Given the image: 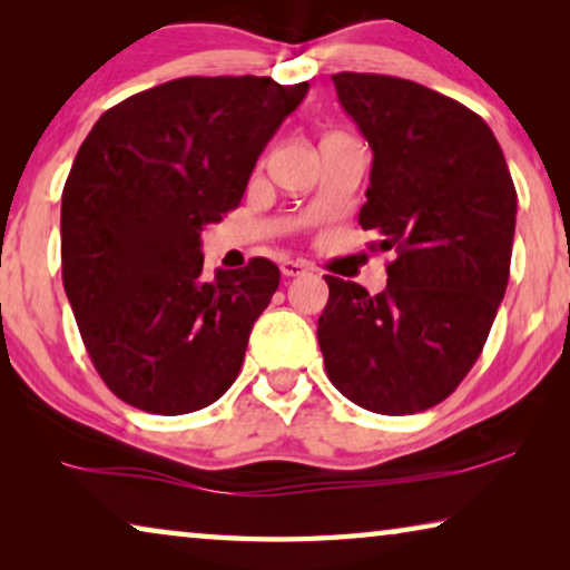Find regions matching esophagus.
I'll list each match as a JSON object with an SVG mask.
<instances>
[{"mask_svg":"<svg viewBox=\"0 0 570 570\" xmlns=\"http://www.w3.org/2000/svg\"><path fill=\"white\" fill-rule=\"evenodd\" d=\"M308 272V266L304 262H282V274L286 278L292 276H304Z\"/></svg>","mask_w":570,"mask_h":570,"instance_id":"esophagus-1","label":"esophagus"}]
</instances>
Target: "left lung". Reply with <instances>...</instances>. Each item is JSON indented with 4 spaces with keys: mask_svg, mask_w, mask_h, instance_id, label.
Segmentation results:
<instances>
[{
    "mask_svg": "<svg viewBox=\"0 0 570 570\" xmlns=\"http://www.w3.org/2000/svg\"><path fill=\"white\" fill-rule=\"evenodd\" d=\"M372 148L360 226L382 234L387 288L326 276L316 336L346 400L380 414L430 410L482 352L505 296L518 196L488 122L390 75H332Z\"/></svg>",
    "mask_w": 570,
    "mask_h": 570,
    "instance_id": "left-lung-1",
    "label": "left lung"
}]
</instances>
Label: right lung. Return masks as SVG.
Wrapping results in <instances>:
<instances>
[{
  "mask_svg": "<svg viewBox=\"0 0 570 570\" xmlns=\"http://www.w3.org/2000/svg\"><path fill=\"white\" fill-rule=\"evenodd\" d=\"M308 82L180 77L92 125L62 190V284L95 370L153 414L214 404L278 288L250 258L204 276L200 230L234 210Z\"/></svg>",
  "mask_w": 570,
  "mask_h": 570,
  "instance_id": "right-lung-1",
  "label": "right lung"
}]
</instances>
